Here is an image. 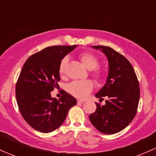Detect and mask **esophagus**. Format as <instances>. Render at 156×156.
Here are the masks:
<instances>
[{
	"instance_id": "34e87169",
	"label": "esophagus",
	"mask_w": 156,
	"mask_h": 156,
	"mask_svg": "<svg viewBox=\"0 0 156 156\" xmlns=\"http://www.w3.org/2000/svg\"><path fill=\"white\" fill-rule=\"evenodd\" d=\"M78 103H84V101H82V100H78Z\"/></svg>"
}]
</instances>
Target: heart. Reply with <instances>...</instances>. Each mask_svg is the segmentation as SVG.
<instances>
[{
    "label": "heart",
    "mask_w": 156,
    "mask_h": 156,
    "mask_svg": "<svg viewBox=\"0 0 156 156\" xmlns=\"http://www.w3.org/2000/svg\"><path fill=\"white\" fill-rule=\"evenodd\" d=\"M80 59L84 67L89 70H92L98 66L99 62L94 55L90 53H83L80 55ZM68 64V58L65 57L61 61L59 64V73L61 76H63L65 73L66 67ZM92 76L97 80H100L103 78V72L101 69H95L92 73ZM94 87L93 83L91 80H76L73 81L68 86V91L77 98L84 99L88 96V94L92 92Z\"/></svg>",
    "instance_id": "heart-1"
}]
</instances>
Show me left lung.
<instances>
[{"label": "left lung", "instance_id": "1", "mask_svg": "<svg viewBox=\"0 0 156 156\" xmlns=\"http://www.w3.org/2000/svg\"><path fill=\"white\" fill-rule=\"evenodd\" d=\"M104 53L108 62L106 82L95 94L105 104L96 103V111L89 119L97 130L104 134L121 131L130 124L136 114L140 89L131 64L125 56L107 46H91Z\"/></svg>", "mask_w": 156, "mask_h": 156}]
</instances>
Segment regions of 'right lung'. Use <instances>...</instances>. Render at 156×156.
Listing matches in <instances>:
<instances>
[{
  "mask_svg": "<svg viewBox=\"0 0 156 156\" xmlns=\"http://www.w3.org/2000/svg\"><path fill=\"white\" fill-rule=\"evenodd\" d=\"M78 45L51 46L34 53L25 62L16 85V98L23 117L34 129L51 133L63 124L74 97L64 91L59 100L51 92L58 87L59 64Z\"/></svg>",
  "mask_w": 156,
  "mask_h": 156,
  "instance_id": "right-lung-1",
  "label": "right lung"
}]
</instances>
